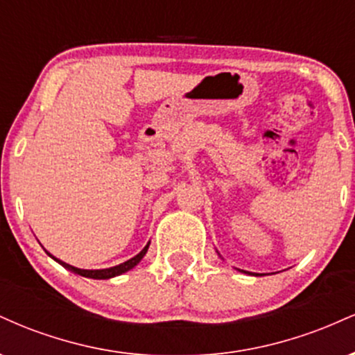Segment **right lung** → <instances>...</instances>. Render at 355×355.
I'll return each instance as SVG.
<instances>
[{
  "label": "right lung",
  "mask_w": 355,
  "mask_h": 355,
  "mask_svg": "<svg viewBox=\"0 0 355 355\" xmlns=\"http://www.w3.org/2000/svg\"><path fill=\"white\" fill-rule=\"evenodd\" d=\"M148 245H150V242L146 243L145 248H144V250L140 252V254H137L135 257H133V259L126 260V262H123V263H120V266L110 267V268H100V270H85V268H76V267L70 266V263H64V262H61V260L55 259V257L50 255V254H48V255L53 257V259H55L56 262L60 263V266H63L64 268H68V270L75 272V274H78V275H81V277H88V279H98V280H101V279H112V277L121 275V274H125V272H128L130 268H133V267H135L137 263L140 262L141 259H144V255L146 254V250H148Z\"/></svg>",
  "instance_id": "obj_1"
}]
</instances>
